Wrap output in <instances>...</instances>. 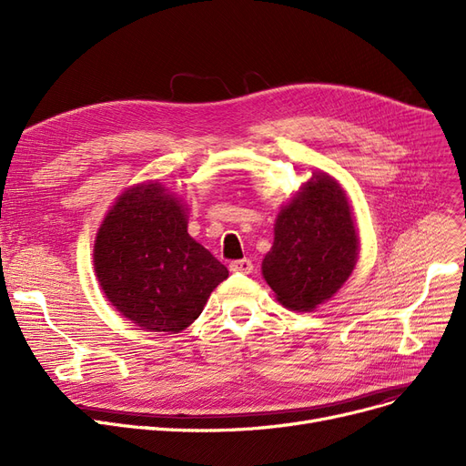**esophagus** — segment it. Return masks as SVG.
<instances>
[{"mask_svg": "<svg viewBox=\"0 0 466 466\" xmlns=\"http://www.w3.org/2000/svg\"><path fill=\"white\" fill-rule=\"evenodd\" d=\"M230 272H236V274H251V272H253V262H251L249 258L234 260V262H230Z\"/></svg>", "mask_w": 466, "mask_h": 466, "instance_id": "1", "label": "esophagus"}]
</instances>
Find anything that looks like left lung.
Returning <instances> with one entry per match:
<instances>
[{
	"label": "left lung",
	"instance_id": "1",
	"mask_svg": "<svg viewBox=\"0 0 466 466\" xmlns=\"http://www.w3.org/2000/svg\"><path fill=\"white\" fill-rule=\"evenodd\" d=\"M357 257L359 236L346 190L313 171L276 218L262 276L285 308L311 311L348 281Z\"/></svg>",
	"mask_w": 466,
	"mask_h": 466
}]
</instances>
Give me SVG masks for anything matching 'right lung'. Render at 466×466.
Listing matches in <instances>:
<instances>
[{"label":"right lung","mask_w":466,"mask_h":466,"mask_svg":"<svg viewBox=\"0 0 466 466\" xmlns=\"http://www.w3.org/2000/svg\"><path fill=\"white\" fill-rule=\"evenodd\" d=\"M94 270L107 300L147 332H179L228 278L187 232V208L160 183L122 192L94 243Z\"/></svg>","instance_id":"obj_1"}]
</instances>
